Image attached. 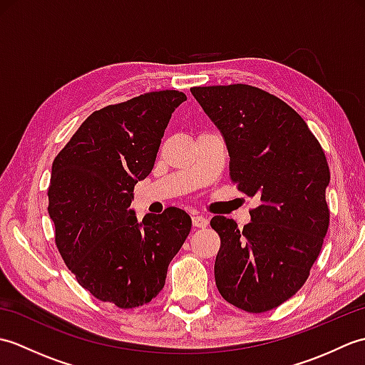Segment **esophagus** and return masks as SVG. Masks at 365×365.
Listing matches in <instances>:
<instances>
[{"instance_id":"obj_1","label":"esophagus","mask_w":365,"mask_h":365,"mask_svg":"<svg viewBox=\"0 0 365 365\" xmlns=\"http://www.w3.org/2000/svg\"><path fill=\"white\" fill-rule=\"evenodd\" d=\"M191 220H192V226L197 227V229H204V227L208 226V220L204 218V216L196 215V216H192Z\"/></svg>"}]
</instances>
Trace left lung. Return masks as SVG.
I'll use <instances>...</instances> for the list:
<instances>
[{
  "mask_svg": "<svg viewBox=\"0 0 365 365\" xmlns=\"http://www.w3.org/2000/svg\"><path fill=\"white\" fill-rule=\"evenodd\" d=\"M226 141L232 182L260 204L251 222L213 216L221 247L215 281L221 297L260 314L292 298L309 277L329 226V168L301 115L250 84L191 88Z\"/></svg>",
  "mask_w": 365,
  "mask_h": 365,
  "instance_id": "obj_1",
  "label": "left lung"
}]
</instances>
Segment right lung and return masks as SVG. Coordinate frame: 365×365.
<instances>
[{"instance_id": "add662e5", "label": "right lung", "mask_w": 365, "mask_h": 365, "mask_svg": "<svg viewBox=\"0 0 365 365\" xmlns=\"http://www.w3.org/2000/svg\"><path fill=\"white\" fill-rule=\"evenodd\" d=\"M178 91H158L94 111L53 161L48 213L56 246L83 289L120 309L150 302L191 230L169 207L138 222L135 185L150 174Z\"/></svg>"}]
</instances>
